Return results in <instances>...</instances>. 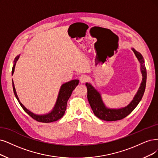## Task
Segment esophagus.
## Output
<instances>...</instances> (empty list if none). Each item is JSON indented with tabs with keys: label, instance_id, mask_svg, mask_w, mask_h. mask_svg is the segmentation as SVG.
<instances>
[{
	"label": "esophagus",
	"instance_id": "34e87169",
	"mask_svg": "<svg viewBox=\"0 0 158 158\" xmlns=\"http://www.w3.org/2000/svg\"><path fill=\"white\" fill-rule=\"evenodd\" d=\"M80 82L81 83H85L86 81H88V79H89V77L88 76H87L86 75H81V77H80Z\"/></svg>",
	"mask_w": 158,
	"mask_h": 158
}]
</instances>
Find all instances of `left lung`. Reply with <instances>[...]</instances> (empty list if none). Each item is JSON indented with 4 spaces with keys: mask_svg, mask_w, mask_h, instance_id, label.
I'll return each instance as SVG.
<instances>
[{
    "mask_svg": "<svg viewBox=\"0 0 158 158\" xmlns=\"http://www.w3.org/2000/svg\"><path fill=\"white\" fill-rule=\"evenodd\" d=\"M135 53L141 65V72L143 76L142 82L133 100L126 107L120 109H109L106 107L102 101L100 93L90 83H86L87 98L93 113L101 120L106 121H115L123 119L130 114L141 100L144 93L147 83V69L145 68L144 60L142 55L135 49L131 48Z\"/></svg>",
    "mask_w": 158,
    "mask_h": 158,
    "instance_id": "left-lung-1",
    "label": "left lung"
}]
</instances>
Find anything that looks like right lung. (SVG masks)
Returning a JSON list of instances; mask_svg holds the SVG:
<instances>
[{
    "mask_svg": "<svg viewBox=\"0 0 158 158\" xmlns=\"http://www.w3.org/2000/svg\"><path fill=\"white\" fill-rule=\"evenodd\" d=\"M19 55L17 56L14 60V64L12 68V71H11V74L12 75L14 72L16 62L19 59ZM79 83V81L78 79H74L62 85L59 93H58L56 102L55 103L54 108L52 109V110L50 113L45 114H42V115L36 114L33 113L32 112L30 111V110H28L24 106H23L19 101V98L17 95L13 80H12V86H13V90L14 92V94L17 98V100L19 102L20 106L23 109H24L25 111L29 116H31L33 119L36 120L38 122H45V123H49V122H55L59 120L64 116L66 109L67 102L68 100V99L69 98L70 96H71L73 90L75 89V87L78 85Z\"/></svg>",
    "mask_w": 158,
    "mask_h": 158,
    "instance_id": "right-lung-1",
    "label": "right lung"
}]
</instances>
